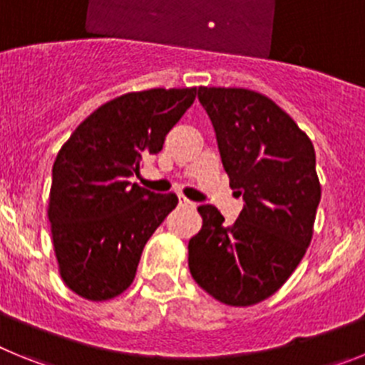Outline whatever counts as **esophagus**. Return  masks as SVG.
I'll use <instances>...</instances> for the list:
<instances>
[{
	"mask_svg": "<svg viewBox=\"0 0 365 365\" xmlns=\"http://www.w3.org/2000/svg\"><path fill=\"white\" fill-rule=\"evenodd\" d=\"M179 205L180 206H195L192 201H190V199H186L185 195H179Z\"/></svg>",
	"mask_w": 365,
	"mask_h": 365,
	"instance_id": "34e87169",
	"label": "esophagus"
}]
</instances>
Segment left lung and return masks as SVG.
<instances>
[{
    "instance_id": "obj_1",
    "label": "left lung",
    "mask_w": 365,
    "mask_h": 365,
    "mask_svg": "<svg viewBox=\"0 0 365 365\" xmlns=\"http://www.w3.org/2000/svg\"><path fill=\"white\" fill-rule=\"evenodd\" d=\"M230 188L245 206L230 227L212 205L188 243L192 278L232 307L263 302L311 245L322 186L311 138L276 102L243 87H199Z\"/></svg>"
}]
</instances>
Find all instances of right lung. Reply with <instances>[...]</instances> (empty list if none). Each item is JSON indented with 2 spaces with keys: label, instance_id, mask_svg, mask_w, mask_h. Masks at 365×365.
<instances>
[{
  "label": "right lung",
  "instance_id": "add662e5",
  "mask_svg": "<svg viewBox=\"0 0 365 365\" xmlns=\"http://www.w3.org/2000/svg\"><path fill=\"white\" fill-rule=\"evenodd\" d=\"M195 96L197 87L125 93L93 111L58 151L47 215L58 272L80 298L108 302L133 283L144 245L179 199L128 177L163 150Z\"/></svg>",
  "mask_w": 365,
  "mask_h": 365
}]
</instances>
